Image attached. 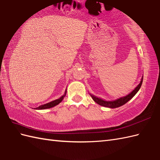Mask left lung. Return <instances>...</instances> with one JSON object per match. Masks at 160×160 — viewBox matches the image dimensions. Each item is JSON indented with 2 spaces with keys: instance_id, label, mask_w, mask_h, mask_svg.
Instances as JSON below:
<instances>
[{
  "instance_id": "1",
  "label": "left lung",
  "mask_w": 160,
  "mask_h": 160,
  "mask_svg": "<svg viewBox=\"0 0 160 160\" xmlns=\"http://www.w3.org/2000/svg\"><path fill=\"white\" fill-rule=\"evenodd\" d=\"M142 81H143V77L142 78L140 83L138 84V87L135 88V89L133 91H132L131 93H129L128 95H127V96H124V97L119 98V99H118L116 100H114V101H104L103 100H102L101 98H98L96 96H93V95H91V98H93V100L95 102H96L97 104L101 105V106L106 107H108V108H117V107H121V106H122V105H124V104L127 103V102L130 100L131 98L138 93V91L140 90V87L142 86Z\"/></svg>"
}]
</instances>
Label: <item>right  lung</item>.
I'll return each instance as SVG.
<instances>
[{
    "label": "right lung",
    "instance_id": "obj_1",
    "mask_svg": "<svg viewBox=\"0 0 160 160\" xmlns=\"http://www.w3.org/2000/svg\"><path fill=\"white\" fill-rule=\"evenodd\" d=\"M66 92H67V91H65V93H64V96H62V97H60L59 99H57L56 100L52 101V102H50L47 103V104H45L40 105V107H37V108H36V109H46V108H52V107H53L56 106V105H58L59 103H60L62 101L63 98H64V96H66Z\"/></svg>",
    "mask_w": 160,
    "mask_h": 160
}]
</instances>
